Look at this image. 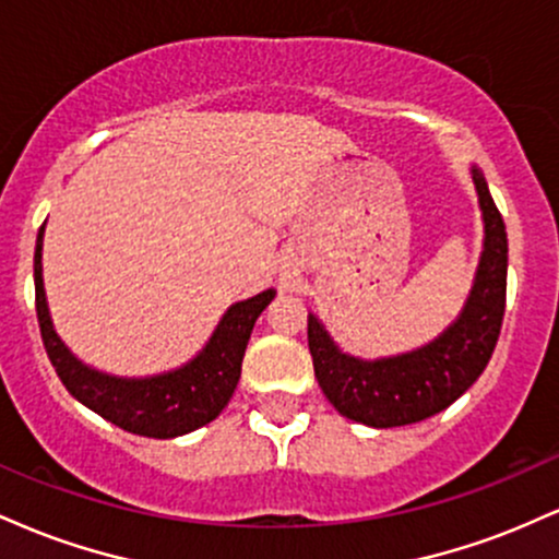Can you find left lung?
Listing matches in <instances>:
<instances>
[{
  "label": "left lung",
  "mask_w": 559,
  "mask_h": 559,
  "mask_svg": "<svg viewBox=\"0 0 559 559\" xmlns=\"http://www.w3.org/2000/svg\"><path fill=\"white\" fill-rule=\"evenodd\" d=\"M471 178L484 217V249L463 310L439 336L402 355L365 360L333 342L318 316H307L316 378L344 418L370 428L420 423L460 400L489 365L504 318L507 230L476 165Z\"/></svg>",
  "instance_id": "1"
}]
</instances>
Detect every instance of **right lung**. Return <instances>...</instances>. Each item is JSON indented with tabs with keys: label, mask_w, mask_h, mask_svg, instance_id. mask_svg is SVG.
Returning <instances> with one entry per match:
<instances>
[{
	"label": "right lung",
	"mask_w": 559,
	"mask_h": 559,
	"mask_svg": "<svg viewBox=\"0 0 559 559\" xmlns=\"http://www.w3.org/2000/svg\"><path fill=\"white\" fill-rule=\"evenodd\" d=\"M44 226L38 230L34 254L36 316L44 349L66 389L88 409L115 423L123 431L150 439H176L213 423L234 396L241 378V360L252 336L254 320L275 297V288L230 305L217 320L207 344L181 368L155 376H112L86 365L57 336L44 292Z\"/></svg>",
	"instance_id": "obj_1"
}]
</instances>
